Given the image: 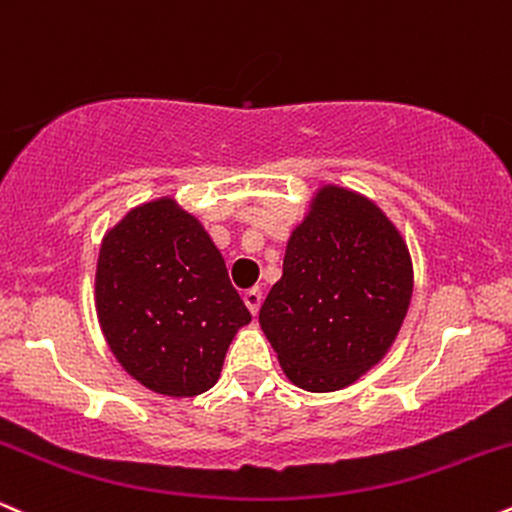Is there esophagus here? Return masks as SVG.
I'll return each instance as SVG.
<instances>
[{
    "mask_svg": "<svg viewBox=\"0 0 512 512\" xmlns=\"http://www.w3.org/2000/svg\"><path fill=\"white\" fill-rule=\"evenodd\" d=\"M261 302H263V292L258 290V287H251V290L244 292V304L249 306L251 314H258V309H261Z\"/></svg>",
    "mask_w": 512,
    "mask_h": 512,
    "instance_id": "esophagus-1",
    "label": "esophagus"
}]
</instances>
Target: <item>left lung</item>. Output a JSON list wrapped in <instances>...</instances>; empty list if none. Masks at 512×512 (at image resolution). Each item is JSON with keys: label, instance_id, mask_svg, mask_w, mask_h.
Wrapping results in <instances>:
<instances>
[{"label": "left lung", "instance_id": "8db88e82", "mask_svg": "<svg viewBox=\"0 0 512 512\" xmlns=\"http://www.w3.org/2000/svg\"><path fill=\"white\" fill-rule=\"evenodd\" d=\"M410 299V251L393 222L369 198L326 186L292 232L258 321L294 386L330 393L378 364Z\"/></svg>", "mask_w": 512, "mask_h": 512}]
</instances>
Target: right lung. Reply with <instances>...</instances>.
<instances>
[{
	"label": "right lung",
	"mask_w": 512,
	"mask_h": 512,
	"mask_svg": "<svg viewBox=\"0 0 512 512\" xmlns=\"http://www.w3.org/2000/svg\"><path fill=\"white\" fill-rule=\"evenodd\" d=\"M95 299L119 364L172 398L213 388L234 333L251 321L220 251L172 198L143 203L105 234Z\"/></svg>",
	"instance_id": "obj_1"
}]
</instances>
